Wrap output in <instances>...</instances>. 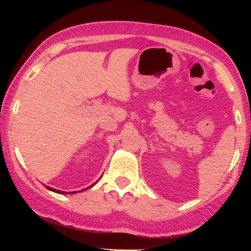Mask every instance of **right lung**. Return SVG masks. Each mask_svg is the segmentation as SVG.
<instances>
[{
    "mask_svg": "<svg viewBox=\"0 0 251 251\" xmlns=\"http://www.w3.org/2000/svg\"><path fill=\"white\" fill-rule=\"evenodd\" d=\"M97 182V181H96ZM96 182L95 183H93L92 185H90L89 187H86V188H83V189H81V191H79V192H82V191H86V189H88V188H90V187H92L93 185H95L96 184ZM46 188L47 189H49V191H51V192H54V193H57V194H62V195H67V194H75L76 192H72V193H67V192H63V191H58V189H55V188H52V187H50V186H46Z\"/></svg>",
    "mask_w": 251,
    "mask_h": 251,
    "instance_id": "right-lung-1",
    "label": "right lung"
}]
</instances>
